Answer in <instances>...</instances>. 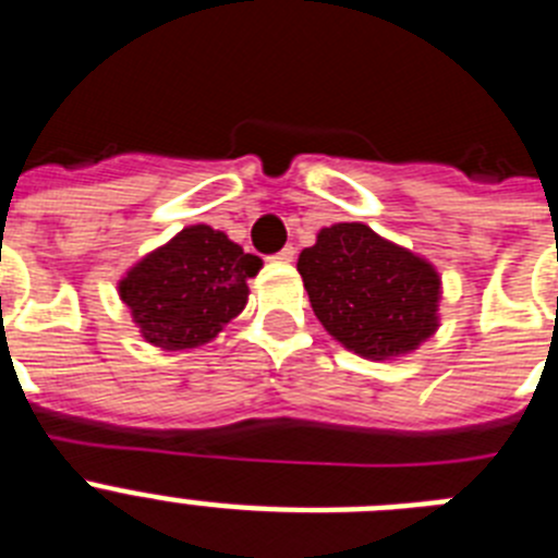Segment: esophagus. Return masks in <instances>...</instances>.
Returning <instances> with one entry per match:
<instances>
[{
  "instance_id": "esophagus-1",
  "label": "esophagus",
  "mask_w": 558,
  "mask_h": 558,
  "mask_svg": "<svg viewBox=\"0 0 558 558\" xmlns=\"http://www.w3.org/2000/svg\"><path fill=\"white\" fill-rule=\"evenodd\" d=\"M293 259H295V248H293V245H284V248L274 256V263H284V265L293 263Z\"/></svg>"
}]
</instances>
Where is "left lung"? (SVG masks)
Masks as SVG:
<instances>
[{
  "mask_svg": "<svg viewBox=\"0 0 558 558\" xmlns=\"http://www.w3.org/2000/svg\"><path fill=\"white\" fill-rule=\"evenodd\" d=\"M315 318L366 360L416 352L438 329L441 276L425 256L366 223H335L299 254Z\"/></svg>",
  "mask_w": 558,
  "mask_h": 558,
  "instance_id": "1",
  "label": "left lung"
}]
</instances>
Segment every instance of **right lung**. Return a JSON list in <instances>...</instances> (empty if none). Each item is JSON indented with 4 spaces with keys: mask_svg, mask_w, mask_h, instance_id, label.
<instances>
[{
    "mask_svg": "<svg viewBox=\"0 0 558 558\" xmlns=\"http://www.w3.org/2000/svg\"><path fill=\"white\" fill-rule=\"evenodd\" d=\"M263 259L245 254L223 231L186 226L170 243L125 270L117 290L142 338L179 352L204 347L248 304V279Z\"/></svg>",
    "mask_w": 558,
    "mask_h": 558,
    "instance_id": "1",
    "label": "right lung"
}]
</instances>
